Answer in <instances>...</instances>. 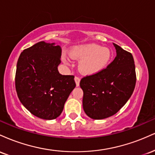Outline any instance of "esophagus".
<instances>
[{"mask_svg": "<svg viewBox=\"0 0 155 155\" xmlns=\"http://www.w3.org/2000/svg\"><path fill=\"white\" fill-rule=\"evenodd\" d=\"M74 80H75V82H76V86H79V82H80V78L79 76H75V78H74Z\"/></svg>", "mask_w": 155, "mask_h": 155, "instance_id": "34e87169", "label": "esophagus"}]
</instances>
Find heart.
Here are the masks:
<instances>
[{
    "instance_id": "obj_1",
    "label": "heart",
    "mask_w": 155,
    "mask_h": 155,
    "mask_svg": "<svg viewBox=\"0 0 155 155\" xmlns=\"http://www.w3.org/2000/svg\"><path fill=\"white\" fill-rule=\"evenodd\" d=\"M71 58L81 60L79 71L84 74H94L101 71L107 65L111 58V52L108 48L101 47L97 44H85L74 47L71 51ZM64 63L70 65V60L63 58Z\"/></svg>"
}]
</instances>
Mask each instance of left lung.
I'll list each match as a JSON object with an SVG mask.
<instances>
[{"label": "left lung", "instance_id": "8db88e82", "mask_svg": "<svg viewBox=\"0 0 155 155\" xmlns=\"http://www.w3.org/2000/svg\"><path fill=\"white\" fill-rule=\"evenodd\" d=\"M117 56L106 68L86 76L80 81L83 108L94 120H102L117 113L127 103L136 83L132 54L114 44Z\"/></svg>", "mask_w": 155, "mask_h": 155}]
</instances>
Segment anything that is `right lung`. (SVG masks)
<instances>
[{
	"label": "right lung",
	"instance_id": "1",
	"mask_svg": "<svg viewBox=\"0 0 155 155\" xmlns=\"http://www.w3.org/2000/svg\"><path fill=\"white\" fill-rule=\"evenodd\" d=\"M61 48L40 41L24 49L19 57L15 75L17 96L32 114L54 120L75 88L74 76L62 75L58 70Z\"/></svg>",
	"mask_w": 155,
	"mask_h": 155
}]
</instances>
